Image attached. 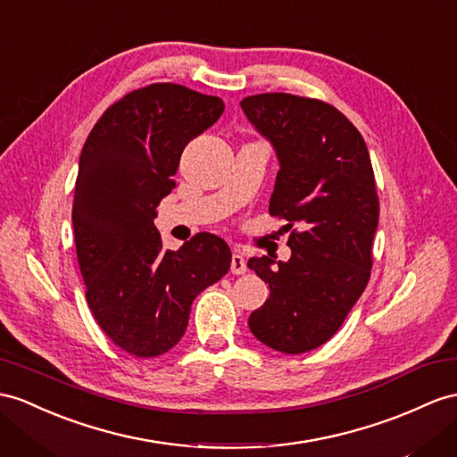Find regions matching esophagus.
Returning a JSON list of instances; mask_svg holds the SVG:
<instances>
[{"mask_svg":"<svg viewBox=\"0 0 457 457\" xmlns=\"http://www.w3.org/2000/svg\"><path fill=\"white\" fill-rule=\"evenodd\" d=\"M247 272V261H245L243 253L236 251L231 256V274H245Z\"/></svg>","mask_w":457,"mask_h":457,"instance_id":"34e87169","label":"esophagus"}]
</instances>
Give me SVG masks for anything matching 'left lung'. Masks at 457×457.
<instances>
[{
	"instance_id": "1",
	"label": "left lung",
	"mask_w": 457,
	"mask_h": 457,
	"mask_svg": "<svg viewBox=\"0 0 457 457\" xmlns=\"http://www.w3.org/2000/svg\"><path fill=\"white\" fill-rule=\"evenodd\" d=\"M279 162L270 214L287 220L291 259H249L270 286L249 328L282 353H307L340 330L365 291L378 226V195L365 140L347 117L314 98L266 92L241 100Z\"/></svg>"
}]
</instances>
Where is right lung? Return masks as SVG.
<instances>
[{
	"mask_svg": "<svg viewBox=\"0 0 457 457\" xmlns=\"http://www.w3.org/2000/svg\"><path fill=\"white\" fill-rule=\"evenodd\" d=\"M221 113L218 96L148 85L104 112L80 152L73 229L87 301L100 328L131 355L170 351L195 297L229 270L224 239L196 233L179 251H163L154 226L183 148Z\"/></svg>",
	"mask_w": 457,
	"mask_h": 457,
	"instance_id": "obj_1",
	"label": "right lung"
}]
</instances>
